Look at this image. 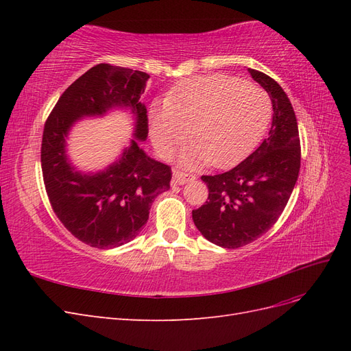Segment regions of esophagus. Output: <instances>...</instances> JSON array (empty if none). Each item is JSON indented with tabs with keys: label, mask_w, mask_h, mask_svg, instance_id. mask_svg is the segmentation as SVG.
<instances>
[{
	"label": "esophagus",
	"mask_w": 351,
	"mask_h": 351,
	"mask_svg": "<svg viewBox=\"0 0 351 351\" xmlns=\"http://www.w3.org/2000/svg\"><path fill=\"white\" fill-rule=\"evenodd\" d=\"M192 180H195L193 174H187V173H182V171H177V169H174L173 183H176V184H186L189 182H192Z\"/></svg>",
	"instance_id": "34e87169"
}]
</instances>
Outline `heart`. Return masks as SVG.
<instances>
[{
	"instance_id": "obj_1",
	"label": "heart",
	"mask_w": 351,
	"mask_h": 351,
	"mask_svg": "<svg viewBox=\"0 0 351 351\" xmlns=\"http://www.w3.org/2000/svg\"><path fill=\"white\" fill-rule=\"evenodd\" d=\"M268 95L250 82L222 74L199 76L168 93L167 101H154L147 121L152 145L161 156H169L190 133L193 146L183 162L226 167L256 143L268 124ZM193 132H189V127Z\"/></svg>"
}]
</instances>
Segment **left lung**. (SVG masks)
I'll use <instances>...</instances> for the list:
<instances>
[{"mask_svg": "<svg viewBox=\"0 0 351 351\" xmlns=\"http://www.w3.org/2000/svg\"><path fill=\"white\" fill-rule=\"evenodd\" d=\"M249 73L272 102L268 137L230 171L202 176L208 200L192 212L202 236L226 249L246 246L278 221L300 171L299 127L289 97L265 73L253 69Z\"/></svg>", "mask_w": 351, "mask_h": 351, "instance_id": "1", "label": "left lung"}]
</instances>
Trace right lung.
<instances>
[{
    "label": "right lung",
    "mask_w": 351,
    "mask_h": 351,
    "mask_svg": "<svg viewBox=\"0 0 351 351\" xmlns=\"http://www.w3.org/2000/svg\"><path fill=\"white\" fill-rule=\"evenodd\" d=\"M149 74L98 64L61 95L42 136V176L56 215L71 234L98 249L129 243L149 218L155 197L169 189L171 168L147 156L137 141H146L147 115L141 95ZM114 108L135 115V139L102 172H77L66 156L71 127L83 116H101Z\"/></svg>",
    "instance_id": "obj_1"
}]
</instances>
